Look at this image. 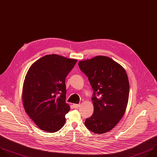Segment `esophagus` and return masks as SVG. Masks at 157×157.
<instances>
[{"instance_id": "1", "label": "esophagus", "mask_w": 157, "mask_h": 157, "mask_svg": "<svg viewBox=\"0 0 157 157\" xmlns=\"http://www.w3.org/2000/svg\"><path fill=\"white\" fill-rule=\"evenodd\" d=\"M73 106H74V108H79V107H80V105H79V104H74V105H73Z\"/></svg>"}]
</instances>
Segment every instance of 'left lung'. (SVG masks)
Returning a JSON list of instances; mask_svg holds the SVG:
<instances>
[{
	"label": "left lung",
	"instance_id": "obj_1",
	"mask_svg": "<svg viewBox=\"0 0 157 157\" xmlns=\"http://www.w3.org/2000/svg\"><path fill=\"white\" fill-rule=\"evenodd\" d=\"M94 91L93 114L86 119L85 126L101 134L113 129L126 111L129 83L125 69L111 58L98 56L78 62Z\"/></svg>",
	"mask_w": 157,
	"mask_h": 157
}]
</instances>
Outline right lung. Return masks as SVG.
Instances as JSON below:
<instances>
[{"label":"right lung","mask_w":157,"mask_h":157,"mask_svg":"<svg viewBox=\"0 0 157 157\" xmlns=\"http://www.w3.org/2000/svg\"><path fill=\"white\" fill-rule=\"evenodd\" d=\"M57 54L44 56L31 66L23 82L22 101L29 117L41 130L55 132L66 122L67 75L77 62Z\"/></svg>","instance_id":"1"}]
</instances>
